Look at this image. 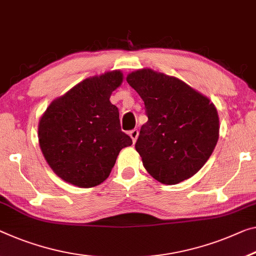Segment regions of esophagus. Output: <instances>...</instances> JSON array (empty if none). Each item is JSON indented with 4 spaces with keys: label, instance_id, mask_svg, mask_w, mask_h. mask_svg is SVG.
Returning <instances> with one entry per match:
<instances>
[{
    "label": "esophagus",
    "instance_id": "34e87169",
    "mask_svg": "<svg viewBox=\"0 0 256 256\" xmlns=\"http://www.w3.org/2000/svg\"><path fill=\"white\" fill-rule=\"evenodd\" d=\"M129 136L132 137V142H134V143H135L136 140H137V137H138V130H137V129H132V130L129 132Z\"/></svg>",
    "mask_w": 256,
    "mask_h": 256
}]
</instances>
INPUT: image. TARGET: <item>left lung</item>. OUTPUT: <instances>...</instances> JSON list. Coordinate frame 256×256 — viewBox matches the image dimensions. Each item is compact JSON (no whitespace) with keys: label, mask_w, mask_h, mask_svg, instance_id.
<instances>
[{"label":"left lung","mask_w":256,"mask_h":256,"mask_svg":"<svg viewBox=\"0 0 256 256\" xmlns=\"http://www.w3.org/2000/svg\"><path fill=\"white\" fill-rule=\"evenodd\" d=\"M127 82L143 100L148 116L135 144L144 168L168 186L192 178L218 140L215 105L184 81L151 68L129 73Z\"/></svg>","instance_id":"1"}]
</instances>
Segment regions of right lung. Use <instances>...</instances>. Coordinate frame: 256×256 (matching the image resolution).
Here are the masks:
<instances>
[{"label": "right lung", "instance_id": "right-lung-1", "mask_svg": "<svg viewBox=\"0 0 256 256\" xmlns=\"http://www.w3.org/2000/svg\"><path fill=\"white\" fill-rule=\"evenodd\" d=\"M119 70L86 78L51 102L38 122L41 151L54 174L73 186L92 188L108 178L119 152L132 140L121 130L110 102L120 87Z\"/></svg>", "mask_w": 256, "mask_h": 256}]
</instances>
